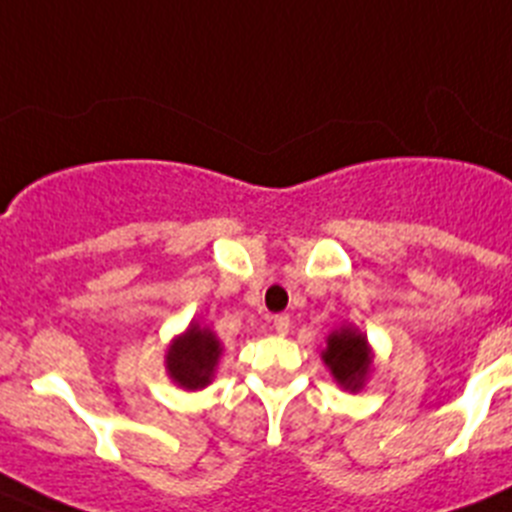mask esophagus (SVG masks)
<instances>
[{
	"mask_svg": "<svg viewBox=\"0 0 512 512\" xmlns=\"http://www.w3.org/2000/svg\"><path fill=\"white\" fill-rule=\"evenodd\" d=\"M273 329L278 331V334H288V331H290L288 316H283V313H280V316H273Z\"/></svg>",
	"mask_w": 512,
	"mask_h": 512,
	"instance_id": "esophagus-1",
	"label": "esophagus"
}]
</instances>
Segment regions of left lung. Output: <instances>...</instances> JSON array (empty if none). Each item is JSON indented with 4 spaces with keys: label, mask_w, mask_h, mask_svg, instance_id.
Segmentation results:
<instances>
[{
    "label": "left lung",
    "mask_w": 512,
    "mask_h": 512,
    "mask_svg": "<svg viewBox=\"0 0 512 512\" xmlns=\"http://www.w3.org/2000/svg\"><path fill=\"white\" fill-rule=\"evenodd\" d=\"M324 362L331 367L334 377L344 388L359 390L370 370V347L362 334L352 329H342L329 336V349L324 352Z\"/></svg>",
    "instance_id": "8db88e82"
}]
</instances>
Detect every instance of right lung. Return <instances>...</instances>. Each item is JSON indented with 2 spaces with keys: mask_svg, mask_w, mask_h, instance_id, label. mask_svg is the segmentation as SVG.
I'll list each match as a JSON object with an SVG mask.
<instances>
[{
  "mask_svg": "<svg viewBox=\"0 0 512 512\" xmlns=\"http://www.w3.org/2000/svg\"><path fill=\"white\" fill-rule=\"evenodd\" d=\"M222 347L209 329L193 324L168 352V370L178 385L199 390L209 385Z\"/></svg>",
  "mask_w": 512,
  "mask_h": 512,
  "instance_id": "1",
  "label": "right lung"
}]
</instances>
